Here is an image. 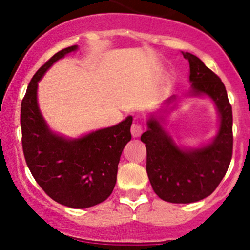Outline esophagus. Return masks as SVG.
Wrapping results in <instances>:
<instances>
[{
  "mask_svg": "<svg viewBox=\"0 0 250 250\" xmlns=\"http://www.w3.org/2000/svg\"><path fill=\"white\" fill-rule=\"evenodd\" d=\"M130 130H131V135H133V137H139L140 135L142 134L143 128H142V125H140V123L134 122L133 125H131Z\"/></svg>",
  "mask_w": 250,
  "mask_h": 250,
  "instance_id": "esophagus-1",
  "label": "esophagus"
}]
</instances>
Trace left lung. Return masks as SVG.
Segmentation results:
<instances>
[{"mask_svg": "<svg viewBox=\"0 0 250 250\" xmlns=\"http://www.w3.org/2000/svg\"><path fill=\"white\" fill-rule=\"evenodd\" d=\"M189 61L190 90L186 97L207 96L219 114L217 134L207 145L191 148L180 146L165 128V111L151 113L141 141L147 148V174L157 196L171 203L203 200L216 189L228 170L233 154V111L220 77L197 56L182 53ZM179 96L166 100V107L176 104Z\"/></svg>", "mask_w": 250, "mask_h": 250, "instance_id": "obj_1", "label": "left lung"}]
</instances>
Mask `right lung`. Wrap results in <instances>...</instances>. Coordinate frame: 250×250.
Returning a JSON list of instances; mask_svg holds the SVG:
<instances>
[{
	"label": "right lung",
	"mask_w": 250,
	"mask_h": 250,
	"mask_svg": "<svg viewBox=\"0 0 250 250\" xmlns=\"http://www.w3.org/2000/svg\"><path fill=\"white\" fill-rule=\"evenodd\" d=\"M77 49H62L36 71L22 100L21 128L25 162L40 187L63 206L84 209L113 193L120 157L131 139L133 117L77 139L51 130L37 102L39 81L54 63Z\"/></svg>",
	"instance_id": "add662e5"
}]
</instances>
